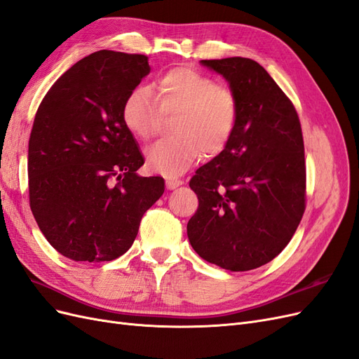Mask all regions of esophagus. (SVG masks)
Segmentation results:
<instances>
[{
    "label": "esophagus",
    "instance_id": "esophagus-1",
    "mask_svg": "<svg viewBox=\"0 0 359 359\" xmlns=\"http://www.w3.org/2000/svg\"><path fill=\"white\" fill-rule=\"evenodd\" d=\"M180 186H182V181L178 180V178H168V180H166V187H168L169 190H175V189H178Z\"/></svg>",
    "mask_w": 359,
    "mask_h": 359
}]
</instances>
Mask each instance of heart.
<instances>
[{"label":"heart","mask_w":359,"mask_h":359,"mask_svg":"<svg viewBox=\"0 0 359 359\" xmlns=\"http://www.w3.org/2000/svg\"><path fill=\"white\" fill-rule=\"evenodd\" d=\"M160 112H177L172 130L147 151V168L165 177L180 175L205 156L220 154L229 142L238 119L235 94L210 76L190 67H177L160 76L156 95L136 86L123 103V121L135 137L153 136Z\"/></svg>","instance_id":"heart-1"}]
</instances>
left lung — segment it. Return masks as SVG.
I'll return each instance as SVG.
<instances>
[{"label":"left lung","instance_id":"8db88e82","mask_svg":"<svg viewBox=\"0 0 359 359\" xmlns=\"http://www.w3.org/2000/svg\"><path fill=\"white\" fill-rule=\"evenodd\" d=\"M236 97L238 119L226 148L190 180L198 211L187 223L206 262L250 271L271 262L292 240L306 210V160L298 114L259 62L202 60Z\"/></svg>","mask_w":359,"mask_h":359}]
</instances>
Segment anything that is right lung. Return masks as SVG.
Masks as SVG:
<instances>
[{
	"mask_svg": "<svg viewBox=\"0 0 359 359\" xmlns=\"http://www.w3.org/2000/svg\"><path fill=\"white\" fill-rule=\"evenodd\" d=\"M149 70L145 55L94 52L39 106L28 144L29 206L48 243L76 262L124 255L165 191L161 177L137 175L144 157L121 115Z\"/></svg>",
	"mask_w": 359,
	"mask_h": 359,
	"instance_id": "right-lung-1",
	"label": "right lung"
}]
</instances>
